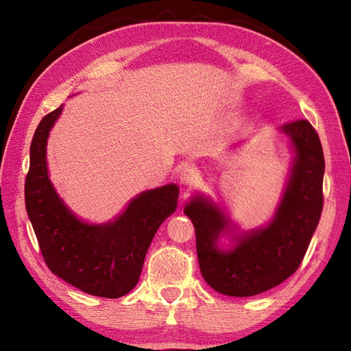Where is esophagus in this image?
Wrapping results in <instances>:
<instances>
[{
    "instance_id": "1",
    "label": "esophagus",
    "mask_w": 351,
    "mask_h": 351,
    "mask_svg": "<svg viewBox=\"0 0 351 351\" xmlns=\"http://www.w3.org/2000/svg\"><path fill=\"white\" fill-rule=\"evenodd\" d=\"M197 178H199L197 170L193 166H189L182 169L180 180H181V184H184L185 187H191V185L197 181Z\"/></svg>"
}]
</instances>
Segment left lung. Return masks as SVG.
<instances>
[{
  "mask_svg": "<svg viewBox=\"0 0 351 351\" xmlns=\"http://www.w3.org/2000/svg\"><path fill=\"white\" fill-rule=\"evenodd\" d=\"M278 131L287 138L291 164L265 225L241 229L225 205L200 193L184 208L196 229L200 273L220 294L250 297L287 280L299 268L319 221L324 155L318 134L308 121L282 125Z\"/></svg>",
  "mask_w": 351,
  "mask_h": 351,
  "instance_id": "left-lung-1",
  "label": "left lung"
}]
</instances>
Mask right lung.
Here are the masks:
<instances>
[{
    "mask_svg": "<svg viewBox=\"0 0 351 351\" xmlns=\"http://www.w3.org/2000/svg\"><path fill=\"white\" fill-rule=\"evenodd\" d=\"M63 106L45 116L29 146L25 208L49 270L96 297L117 299L137 285L146 252L161 223L176 211L180 187L170 182L138 193L114 219L86 221L49 180L48 137Z\"/></svg>",
    "mask_w": 351,
    "mask_h": 351,
    "instance_id": "obj_1",
    "label": "right lung"
}]
</instances>
